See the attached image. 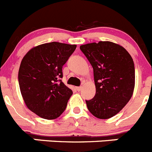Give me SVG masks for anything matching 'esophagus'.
Wrapping results in <instances>:
<instances>
[{
  "label": "esophagus",
  "instance_id": "34e87169",
  "mask_svg": "<svg viewBox=\"0 0 152 152\" xmlns=\"http://www.w3.org/2000/svg\"><path fill=\"white\" fill-rule=\"evenodd\" d=\"M76 89H77V91H80L82 89V87H76Z\"/></svg>",
  "mask_w": 152,
  "mask_h": 152
}]
</instances>
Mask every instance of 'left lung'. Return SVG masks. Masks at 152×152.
<instances>
[{"label": "left lung", "mask_w": 152, "mask_h": 152, "mask_svg": "<svg viewBox=\"0 0 152 152\" xmlns=\"http://www.w3.org/2000/svg\"><path fill=\"white\" fill-rule=\"evenodd\" d=\"M93 69L96 95L86 101L90 113L108 119L123 109L133 96L135 68L130 53L111 41L90 43L80 47Z\"/></svg>", "instance_id": "obj_1"}]
</instances>
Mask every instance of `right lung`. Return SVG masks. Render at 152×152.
<instances>
[{
  "mask_svg": "<svg viewBox=\"0 0 152 152\" xmlns=\"http://www.w3.org/2000/svg\"><path fill=\"white\" fill-rule=\"evenodd\" d=\"M76 47L46 43L31 49L22 59L18 75L21 94L27 108L39 117L53 120L65 111L73 92L59 78Z\"/></svg>",
  "mask_w": 152,
  "mask_h": 152,
  "instance_id": "add662e5",
  "label": "right lung"
}]
</instances>
